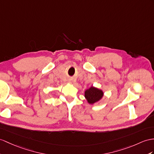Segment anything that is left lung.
I'll list each match as a JSON object with an SVG mask.
<instances>
[{"label": "left lung", "instance_id": "8db88e82", "mask_svg": "<svg viewBox=\"0 0 154 154\" xmlns=\"http://www.w3.org/2000/svg\"><path fill=\"white\" fill-rule=\"evenodd\" d=\"M103 96V93L101 90L91 87L86 90L85 97L89 104H93L99 101Z\"/></svg>", "mask_w": 154, "mask_h": 154}]
</instances>
